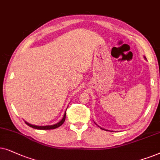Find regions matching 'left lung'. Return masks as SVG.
Instances as JSON below:
<instances>
[{
	"instance_id": "left-lung-1",
	"label": "left lung",
	"mask_w": 160,
	"mask_h": 160,
	"mask_svg": "<svg viewBox=\"0 0 160 160\" xmlns=\"http://www.w3.org/2000/svg\"><path fill=\"white\" fill-rule=\"evenodd\" d=\"M144 58H145V59H146V57H145V56H144ZM94 123H95V122H94ZM95 124H97V123H95ZM97 126H98V125H97ZM98 127H100L99 126H98ZM100 129H104V130H106V129H103V128H102V127H100Z\"/></svg>"
}]
</instances>
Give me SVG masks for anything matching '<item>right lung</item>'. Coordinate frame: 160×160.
Masks as SVG:
<instances>
[{"label":"right lung","mask_w":160,"mask_h":160,"mask_svg":"<svg viewBox=\"0 0 160 160\" xmlns=\"http://www.w3.org/2000/svg\"><path fill=\"white\" fill-rule=\"evenodd\" d=\"M65 119H66V112L64 115H63V118L61 119V120L59 121V122L55 123V124L53 125H46V126H37V125H33V124H31V123H28L27 121H25V123H26L27 125H28L29 127H32V128L33 129H44V130H47V129H56L59 127L61 125L63 124V122L65 121Z\"/></svg>","instance_id":"add662e5"}]
</instances>
